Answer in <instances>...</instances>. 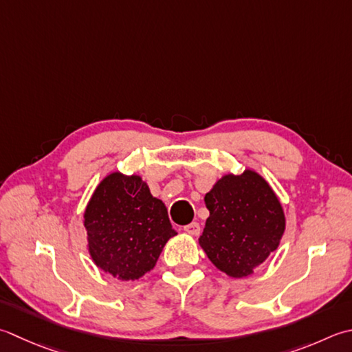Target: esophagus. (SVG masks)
<instances>
[{
    "label": "esophagus",
    "instance_id": "34e87169",
    "mask_svg": "<svg viewBox=\"0 0 352 352\" xmlns=\"http://www.w3.org/2000/svg\"><path fill=\"white\" fill-rule=\"evenodd\" d=\"M183 230L188 233V235H192V236H197L199 235V224L198 223H190L188 226L183 227Z\"/></svg>",
    "mask_w": 352,
    "mask_h": 352
}]
</instances>
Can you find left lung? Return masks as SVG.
<instances>
[{
    "label": "left lung",
    "instance_id": "1",
    "mask_svg": "<svg viewBox=\"0 0 352 352\" xmlns=\"http://www.w3.org/2000/svg\"><path fill=\"white\" fill-rule=\"evenodd\" d=\"M209 218L198 238L218 270L245 278L278 249L285 215L278 195L253 169L226 174L204 195Z\"/></svg>",
    "mask_w": 352,
    "mask_h": 352
}]
</instances>
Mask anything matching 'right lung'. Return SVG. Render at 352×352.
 Instances as JSON below:
<instances>
[{
  "label": "right lung",
  "instance_id": "add662e5",
  "mask_svg": "<svg viewBox=\"0 0 352 352\" xmlns=\"http://www.w3.org/2000/svg\"><path fill=\"white\" fill-rule=\"evenodd\" d=\"M87 247L93 263L120 280L153 270L164 244L177 235L168 209L140 175L119 170L94 189L84 212Z\"/></svg>",
  "mask_w": 352,
  "mask_h": 352
}]
</instances>
